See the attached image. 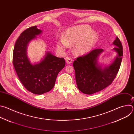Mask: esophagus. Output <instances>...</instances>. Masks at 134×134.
Here are the masks:
<instances>
[{
    "instance_id": "esophagus-1",
    "label": "esophagus",
    "mask_w": 134,
    "mask_h": 134,
    "mask_svg": "<svg viewBox=\"0 0 134 134\" xmlns=\"http://www.w3.org/2000/svg\"><path fill=\"white\" fill-rule=\"evenodd\" d=\"M66 62L67 64H70L72 62V60L70 57H66Z\"/></svg>"
}]
</instances>
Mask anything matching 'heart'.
Masks as SVG:
<instances>
[{
	"instance_id": "obj_1",
	"label": "heart",
	"mask_w": 134,
	"mask_h": 134,
	"mask_svg": "<svg viewBox=\"0 0 134 134\" xmlns=\"http://www.w3.org/2000/svg\"><path fill=\"white\" fill-rule=\"evenodd\" d=\"M99 37L98 33L92 30L88 25L76 26L66 30L63 39L57 42V46L61 51H65L67 47H74V50L78 54L89 52L94 46Z\"/></svg>"
}]
</instances>
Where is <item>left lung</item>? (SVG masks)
<instances>
[{
  "label": "left lung",
  "mask_w": 134,
  "mask_h": 134,
  "mask_svg": "<svg viewBox=\"0 0 134 134\" xmlns=\"http://www.w3.org/2000/svg\"><path fill=\"white\" fill-rule=\"evenodd\" d=\"M117 55L110 65L102 67L98 60L102 49H95L86 55L79 57L73 63L76 82L80 91L84 94H92L110 85L119 70L123 55L122 44L118 37L113 42Z\"/></svg>",
  "instance_id": "obj_1"
}]
</instances>
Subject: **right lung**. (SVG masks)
Returning a JSON list of instances; mask_svg holds the SVG:
<instances>
[{"instance_id":"obj_1","label":"right lung","mask_w":134,"mask_h":134,"mask_svg":"<svg viewBox=\"0 0 134 134\" xmlns=\"http://www.w3.org/2000/svg\"><path fill=\"white\" fill-rule=\"evenodd\" d=\"M41 33L36 26L23 31L16 40L13 55V65L19 80L27 91L39 95L54 87L57 75L65 66L63 58H58L50 52H46L40 63L31 64L27 55V46Z\"/></svg>"}]
</instances>
